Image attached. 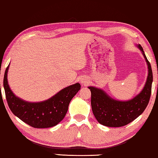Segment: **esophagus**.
<instances>
[{
	"label": "esophagus",
	"mask_w": 158,
	"mask_h": 158,
	"mask_svg": "<svg viewBox=\"0 0 158 158\" xmlns=\"http://www.w3.org/2000/svg\"><path fill=\"white\" fill-rule=\"evenodd\" d=\"M80 82H81V84H83V85H86V84H89V79L86 78V77H82V78H81Z\"/></svg>",
	"instance_id": "esophagus-1"
}]
</instances>
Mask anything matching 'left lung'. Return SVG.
Listing matches in <instances>:
<instances>
[{
  "instance_id": "left-lung-1",
  "label": "left lung",
  "mask_w": 158,
  "mask_h": 158,
  "mask_svg": "<svg viewBox=\"0 0 158 158\" xmlns=\"http://www.w3.org/2000/svg\"><path fill=\"white\" fill-rule=\"evenodd\" d=\"M137 46L143 52L148 64V77L143 91L135 98L126 102L114 100L100 89L89 86L93 114L97 120L104 126L119 127L127 125L145 111L150 101L153 79L152 68L143 47L140 45Z\"/></svg>"
}]
</instances>
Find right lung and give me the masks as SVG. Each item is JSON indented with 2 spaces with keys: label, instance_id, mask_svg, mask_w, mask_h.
<instances>
[{
  "label": "right lung",
  "instance_id": "obj_1",
  "mask_svg": "<svg viewBox=\"0 0 158 158\" xmlns=\"http://www.w3.org/2000/svg\"><path fill=\"white\" fill-rule=\"evenodd\" d=\"M8 67L9 65L4 74L3 87L8 106L13 114L34 128L52 127L59 124L65 117L69 104L79 91L81 85L77 83L69 86L44 102H27L15 97L10 90L7 81Z\"/></svg>",
  "mask_w": 158,
  "mask_h": 158
}]
</instances>
